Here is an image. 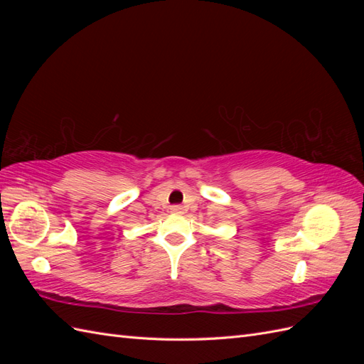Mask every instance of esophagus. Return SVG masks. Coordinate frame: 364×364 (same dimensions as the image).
<instances>
[{
    "label": "esophagus",
    "instance_id": "34e87169",
    "mask_svg": "<svg viewBox=\"0 0 364 364\" xmlns=\"http://www.w3.org/2000/svg\"><path fill=\"white\" fill-rule=\"evenodd\" d=\"M170 211H171L173 214H182V213H183V206H181V205H173V206L170 208Z\"/></svg>",
    "mask_w": 364,
    "mask_h": 364
}]
</instances>
